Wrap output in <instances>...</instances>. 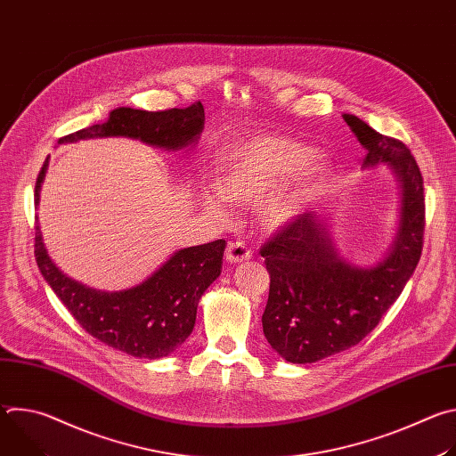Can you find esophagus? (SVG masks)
Listing matches in <instances>:
<instances>
[{
	"label": "esophagus",
	"mask_w": 456,
	"mask_h": 456,
	"mask_svg": "<svg viewBox=\"0 0 456 456\" xmlns=\"http://www.w3.org/2000/svg\"><path fill=\"white\" fill-rule=\"evenodd\" d=\"M252 250L245 245V241H229L227 248H225V259L229 264H241L250 259Z\"/></svg>",
	"instance_id": "1"
}]
</instances>
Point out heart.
Returning a JSON list of instances; mask_svg holds the SVG:
<instances>
[{
	"mask_svg": "<svg viewBox=\"0 0 456 456\" xmlns=\"http://www.w3.org/2000/svg\"><path fill=\"white\" fill-rule=\"evenodd\" d=\"M287 187L274 192L259 209L267 227L278 229L294 220L319 194L330 176V164L297 141L265 135L234 146L222 162L220 191H208L206 208L218 218L227 216L225 199L250 206L264 199L281 180Z\"/></svg>",
	"mask_w": 456,
	"mask_h": 456,
	"instance_id": "1",
	"label": "heart"
}]
</instances>
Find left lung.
<instances>
[{
    "mask_svg": "<svg viewBox=\"0 0 456 456\" xmlns=\"http://www.w3.org/2000/svg\"><path fill=\"white\" fill-rule=\"evenodd\" d=\"M366 155L362 167L387 164L401 182L399 232L386 257L361 269L343 259L319 215H299L259 248L271 274L264 334L289 362L306 364L362 341L411 278L424 243V180L408 146L345 113Z\"/></svg>",
    "mask_w": 456,
    "mask_h": 456,
    "instance_id": "obj_1",
    "label": "left lung"
}]
</instances>
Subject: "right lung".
I'll return each mask as SVG.
<instances>
[{
    "label": "right lung",
    "instance_id": "1",
    "mask_svg": "<svg viewBox=\"0 0 456 456\" xmlns=\"http://www.w3.org/2000/svg\"><path fill=\"white\" fill-rule=\"evenodd\" d=\"M202 129V102L166 111L117 108L104 124L79 129L59 142L129 137L176 151L197 142ZM46 166L48 159L36 180V206ZM34 247L43 278L92 338L127 355L160 359L175 352L192 332L199 301L222 273L225 240L180 248L141 285L118 292L95 290L64 276L45 248L39 225Z\"/></svg>",
    "mask_w": 456,
    "mask_h": 456
}]
</instances>
